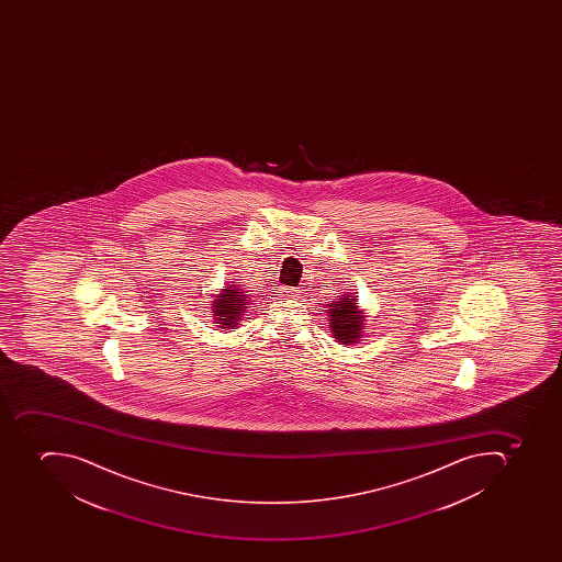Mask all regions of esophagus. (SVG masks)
Masks as SVG:
<instances>
[{
  "label": "esophagus",
  "instance_id": "obj_1",
  "mask_svg": "<svg viewBox=\"0 0 562 562\" xmlns=\"http://www.w3.org/2000/svg\"><path fill=\"white\" fill-rule=\"evenodd\" d=\"M283 295L290 296V299H293V296L299 295V290H296V288H290V286L283 288Z\"/></svg>",
  "mask_w": 562,
  "mask_h": 562
}]
</instances>
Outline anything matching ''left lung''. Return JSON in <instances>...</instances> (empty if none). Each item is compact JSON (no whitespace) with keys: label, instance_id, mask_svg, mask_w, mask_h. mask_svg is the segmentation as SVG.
<instances>
[{"label":"left lung","instance_id":"1","mask_svg":"<svg viewBox=\"0 0 562 562\" xmlns=\"http://www.w3.org/2000/svg\"><path fill=\"white\" fill-rule=\"evenodd\" d=\"M330 327L334 336L342 345H353L362 331L363 316L357 307V299L349 295L340 296L339 301L331 302Z\"/></svg>","mask_w":562,"mask_h":562}]
</instances>
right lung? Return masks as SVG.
Instances as JSON below:
<instances>
[{
	"mask_svg": "<svg viewBox=\"0 0 562 562\" xmlns=\"http://www.w3.org/2000/svg\"><path fill=\"white\" fill-rule=\"evenodd\" d=\"M246 305H248V296L239 292V286L234 284L226 286L213 304V313L220 323V328L237 327Z\"/></svg>",
	"mask_w": 562,
	"mask_h": 562,
	"instance_id": "obj_1",
	"label": "right lung"
}]
</instances>
